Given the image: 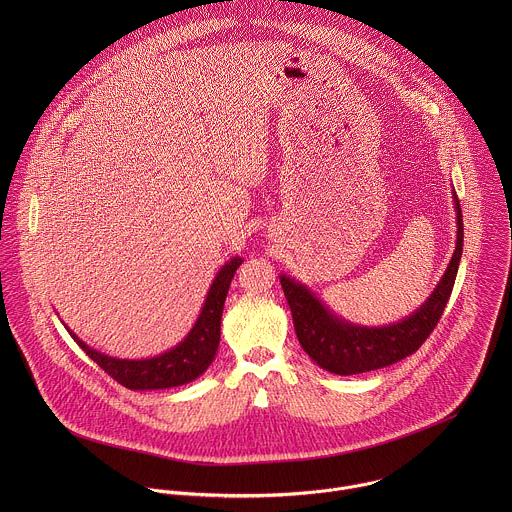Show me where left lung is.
<instances>
[{
	"instance_id": "left-lung-1",
	"label": "left lung",
	"mask_w": 512,
	"mask_h": 512,
	"mask_svg": "<svg viewBox=\"0 0 512 512\" xmlns=\"http://www.w3.org/2000/svg\"><path fill=\"white\" fill-rule=\"evenodd\" d=\"M453 203L457 215V240L447 270L430 297L398 323L382 327L355 325L335 315L301 282H295L286 274L280 276L282 290L292 309L295 335L313 363L333 374L349 376L394 365L422 347L436 329L447 305L463 252V217L455 191Z\"/></svg>"
}]
</instances>
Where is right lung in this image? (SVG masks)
Here are the masks:
<instances>
[{
  "label": "right lung",
  "mask_w": 512,
  "mask_h": 512,
  "mask_svg": "<svg viewBox=\"0 0 512 512\" xmlns=\"http://www.w3.org/2000/svg\"><path fill=\"white\" fill-rule=\"evenodd\" d=\"M242 264V258L234 256L230 258L213 280L207 299L203 303V309L193 325V329L187 333V337L175 345L173 349L155 355L151 359H116L108 357L92 347H88L84 341H80L73 331L67 327L78 347L100 366L104 372H108L116 382L130 390H163L187 384L195 378H199L211 363L215 361L220 341V317L224 299L230 288V282Z\"/></svg>",
  "instance_id": "right-lung-1"
}]
</instances>
